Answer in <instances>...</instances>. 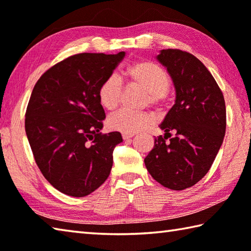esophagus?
Returning a JSON list of instances; mask_svg holds the SVG:
<instances>
[{"mask_svg": "<svg viewBox=\"0 0 251 251\" xmlns=\"http://www.w3.org/2000/svg\"><path fill=\"white\" fill-rule=\"evenodd\" d=\"M134 134H126V133H122V139L123 140H129L131 138H133Z\"/></svg>", "mask_w": 251, "mask_h": 251, "instance_id": "1", "label": "esophagus"}]
</instances>
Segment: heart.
<instances>
[{"label":"heart","instance_id":"b5f03b06","mask_svg":"<svg viewBox=\"0 0 251 251\" xmlns=\"http://www.w3.org/2000/svg\"><path fill=\"white\" fill-rule=\"evenodd\" d=\"M129 81L146 91L144 104H152L157 109L168 107L171 100L170 76L155 63L140 60L130 65L126 70ZM122 96V83L117 76H109L101 82L98 89V100L101 107L113 110L118 107ZM155 123L154 114L149 111H132L120 109L108 118L110 129L122 133L134 134L150 129Z\"/></svg>","mask_w":251,"mask_h":251}]
</instances>
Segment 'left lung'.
Returning <instances> with one entry per match:
<instances>
[{
    "instance_id": "8db88e82",
    "label": "left lung",
    "mask_w": 251,
    "mask_h": 251,
    "mask_svg": "<svg viewBox=\"0 0 251 251\" xmlns=\"http://www.w3.org/2000/svg\"><path fill=\"white\" fill-rule=\"evenodd\" d=\"M157 60L173 79L176 99L160 126L164 137L155 138L144 163L161 185L182 191L205 176L222 147L225 99L212 74L194 55L169 48L161 50Z\"/></svg>"
}]
</instances>
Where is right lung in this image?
Segmentation results:
<instances>
[{
	"label": "right lung",
	"instance_id": "1",
	"mask_svg": "<svg viewBox=\"0 0 251 251\" xmlns=\"http://www.w3.org/2000/svg\"><path fill=\"white\" fill-rule=\"evenodd\" d=\"M126 52H82L52 66L38 79L25 113L35 162L66 195H89L108 178L120 132L101 133L105 118L98 89Z\"/></svg>",
	"mask_w": 251,
	"mask_h": 251
}]
</instances>
